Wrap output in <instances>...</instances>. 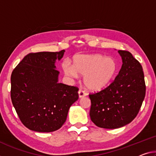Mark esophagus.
<instances>
[{
  "label": "esophagus",
  "instance_id": "esophagus-1",
  "mask_svg": "<svg viewBox=\"0 0 156 156\" xmlns=\"http://www.w3.org/2000/svg\"><path fill=\"white\" fill-rule=\"evenodd\" d=\"M78 93H79V97L80 98H82V97H84L86 95V93L83 91V90H80L78 91Z\"/></svg>",
  "mask_w": 156,
  "mask_h": 156
}]
</instances>
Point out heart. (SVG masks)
Masks as SVG:
<instances>
[{"label":"heart","mask_w":156,"mask_h":156,"mask_svg":"<svg viewBox=\"0 0 156 156\" xmlns=\"http://www.w3.org/2000/svg\"><path fill=\"white\" fill-rule=\"evenodd\" d=\"M63 68L65 74L70 77H77L78 74L84 76L86 88L98 92L112 83L118 71V64L114 58L102 54H81L74 57L73 66L66 62Z\"/></svg>","instance_id":"b5f03b06"}]
</instances>
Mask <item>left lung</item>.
Returning a JSON list of instances; mask_svg holds the SVG:
<instances>
[{
  "instance_id": "left-lung-1",
  "label": "left lung",
  "mask_w": 156,
  "mask_h": 156,
  "mask_svg": "<svg viewBox=\"0 0 156 156\" xmlns=\"http://www.w3.org/2000/svg\"><path fill=\"white\" fill-rule=\"evenodd\" d=\"M119 53L123 64L118 75L105 89L89 94L90 119L100 128L115 129L130 123L145 97L142 66L130 52L119 50Z\"/></svg>"
}]
</instances>
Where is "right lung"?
<instances>
[{
  "label": "right lung",
  "mask_w": 156,
  "mask_h": 156,
  "mask_svg": "<svg viewBox=\"0 0 156 156\" xmlns=\"http://www.w3.org/2000/svg\"><path fill=\"white\" fill-rule=\"evenodd\" d=\"M58 52L30 53L12 73L11 100L20 121L29 130L50 133L61 128L69 109L79 98V88L58 82Z\"/></svg>",
  "instance_id": "add662e5"
}]
</instances>
